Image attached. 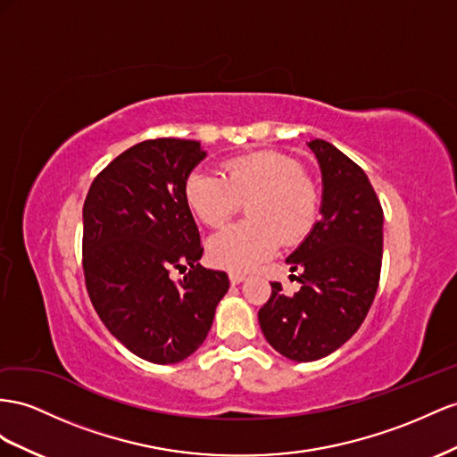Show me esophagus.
I'll return each instance as SVG.
<instances>
[{"instance_id": "1", "label": "esophagus", "mask_w": 457, "mask_h": 457, "mask_svg": "<svg viewBox=\"0 0 457 457\" xmlns=\"http://www.w3.org/2000/svg\"><path fill=\"white\" fill-rule=\"evenodd\" d=\"M228 278H230V285H240V282L245 278V275H242V273H228Z\"/></svg>"}]
</instances>
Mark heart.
Returning a JSON list of instances; mask_svg holds the SVG:
<instances>
[{
	"label": "heart",
	"mask_w": 457,
	"mask_h": 457,
	"mask_svg": "<svg viewBox=\"0 0 457 457\" xmlns=\"http://www.w3.org/2000/svg\"><path fill=\"white\" fill-rule=\"evenodd\" d=\"M184 195L205 225L220 227L248 204V223L213 234L207 255L217 267L248 270L282 244H295L312 232L319 215V190L300 162L277 152L230 157L223 177L192 170Z\"/></svg>",
	"instance_id": "heart-1"
}]
</instances>
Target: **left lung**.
<instances>
[{"instance_id":"left-lung-1","label":"left lung","mask_w":457,"mask_h":457,"mask_svg":"<svg viewBox=\"0 0 457 457\" xmlns=\"http://www.w3.org/2000/svg\"><path fill=\"white\" fill-rule=\"evenodd\" d=\"M310 147L323 172V217L287 257L302 288L287 295L280 282H270V298L257 313L267 342L294 361L320 360L355 335L382 263V207L363 169L325 140Z\"/></svg>"}]
</instances>
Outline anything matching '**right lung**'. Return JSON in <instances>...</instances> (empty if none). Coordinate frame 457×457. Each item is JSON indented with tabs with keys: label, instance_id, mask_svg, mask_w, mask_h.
<instances>
[{
	"label": "right lung",
	"instance_id": "right-lung-1",
	"mask_svg": "<svg viewBox=\"0 0 457 457\" xmlns=\"http://www.w3.org/2000/svg\"><path fill=\"white\" fill-rule=\"evenodd\" d=\"M205 157L200 142L144 140L97 175L84 200L86 290L107 330L152 363H179L202 346L228 290L204 253L184 184ZM179 268L175 283L168 273Z\"/></svg>",
	"mask_w": 457,
	"mask_h": 457
}]
</instances>
